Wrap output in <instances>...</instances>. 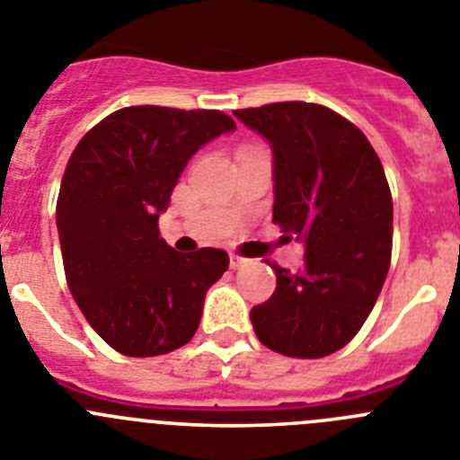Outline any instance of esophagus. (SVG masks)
Segmentation results:
<instances>
[{"label":"esophagus","mask_w":460,"mask_h":460,"mask_svg":"<svg viewBox=\"0 0 460 460\" xmlns=\"http://www.w3.org/2000/svg\"><path fill=\"white\" fill-rule=\"evenodd\" d=\"M247 263V259H243V256L238 254H229V266L234 268V270H238V268H243Z\"/></svg>","instance_id":"esophagus-1"}]
</instances>
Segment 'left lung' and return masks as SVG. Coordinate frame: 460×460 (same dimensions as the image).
Masks as SVG:
<instances>
[{"label":"left lung","mask_w":460,"mask_h":460,"mask_svg":"<svg viewBox=\"0 0 460 460\" xmlns=\"http://www.w3.org/2000/svg\"><path fill=\"white\" fill-rule=\"evenodd\" d=\"M272 148V222L305 243L297 272L270 263L277 288L250 312L263 346L288 358L343 349L374 309L390 270L392 194L369 139L314 102L235 110Z\"/></svg>","instance_id":"obj_1"}]
</instances>
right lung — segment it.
<instances>
[{
  "label": "right lung",
  "instance_id": "add662e5",
  "mask_svg": "<svg viewBox=\"0 0 460 460\" xmlns=\"http://www.w3.org/2000/svg\"><path fill=\"white\" fill-rule=\"evenodd\" d=\"M235 130L217 110L123 107L91 128L66 164L57 229L68 288L89 325L128 358H153L194 337L206 291L229 254H181L158 231L185 164Z\"/></svg>",
  "mask_w": 460,
  "mask_h": 460
}]
</instances>
